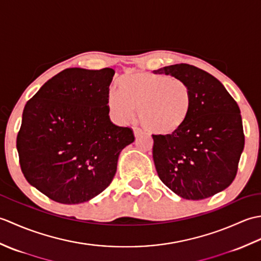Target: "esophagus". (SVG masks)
Listing matches in <instances>:
<instances>
[{
    "label": "esophagus",
    "instance_id": "obj_1",
    "mask_svg": "<svg viewBox=\"0 0 261 261\" xmlns=\"http://www.w3.org/2000/svg\"><path fill=\"white\" fill-rule=\"evenodd\" d=\"M134 134H135V137H139V136H141L143 134V131L140 129V127L135 126L134 127Z\"/></svg>",
    "mask_w": 261,
    "mask_h": 261
}]
</instances>
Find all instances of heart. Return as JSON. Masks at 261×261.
<instances>
[{"label":"heart","mask_w":261,"mask_h":261,"mask_svg":"<svg viewBox=\"0 0 261 261\" xmlns=\"http://www.w3.org/2000/svg\"><path fill=\"white\" fill-rule=\"evenodd\" d=\"M118 91L107 101L114 118L124 123L139 110L142 125L154 135L175 134L192 114V88L178 77L131 71L118 80Z\"/></svg>","instance_id":"obj_1"}]
</instances>
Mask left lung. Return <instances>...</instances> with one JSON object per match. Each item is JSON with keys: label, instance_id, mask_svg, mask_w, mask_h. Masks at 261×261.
<instances>
[{"label": "left lung", "instance_id": "1", "mask_svg": "<svg viewBox=\"0 0 261 261\" xmlns=\"http://www.w3.org/2000/svg\"><path fill=\"white\" fill-rule=\"evenodd\" d=\"M184 80L192 88L193 111L173 135H153L152 157L160 180L186 199L207 198L236 178L245 147L240 109L214 76L188 64L153 70Z\"/></svg>", "mask_w": 261, "mask_h": 261}]
</instances>
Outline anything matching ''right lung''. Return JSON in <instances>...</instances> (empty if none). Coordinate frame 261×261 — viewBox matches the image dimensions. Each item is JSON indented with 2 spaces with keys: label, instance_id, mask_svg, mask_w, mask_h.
<instances>
[{
  "label": "right lung",
  "instance_id": "obj_1",
  "mask_svg": "<svg viewBox=\"0 0 261 261\" xmlns=\"http://www.w3.org/2000/svg\"><path fill=\"white\" fill-rule=\"evenodd\" d=\"M114 69L67 68L27 102L16 137L21 170L30 185L55 202H87L107 188L131 127L110 120Z\"/></svg>",
  "mask_w": 261,
  "mask_h": 261
}]
</instances>
